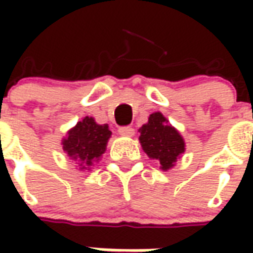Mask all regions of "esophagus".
<instances>
[{"mask_svg":"<svg viewBox=\"0 0 253 253\" xmlns=\"http://www.w3.org/2000/svg\"><path fill=\"white\" fill-rule=\"evenodd\" d=\"M119 134H121V135H126V137H132V135H134V127L131 126L119 127Z\"/></svg>","mask_w":253,"mask_h":253,"instance_id":"obj_1","label":"esophagus"}]
</instances>
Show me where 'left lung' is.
<instances>
[{"instance_id":"obj_1","label":"left lung","mask_w":253,"mask_h":253,"mask_svg":"<svg viewBox=\"0 0 253 253\" xmlns=\"http://www.w3.org/2000/svg\"><path fill=\"white\" fill-rule=\"evenodd\" d=\"M139 141L145 153L150 159L159 160L161 169L172 168L177 157L184 152L181 135L160 112L149 116V122L139 128Z\"/></svg>"}]
</instances>
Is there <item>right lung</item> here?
<instances>
[{"label":"right lung","instance_id":"1","mask_svg":"<svg viewBox=\"0 0 253 253\" xmlns=\"http://www.w3.org/2000/svg\"><path fill=\"white\" fill-rule=\"evenodd\" d=\"M111 137L108 125H97L93 118H84L74 128L67 132L62 142L63 150L73 160L81 161L80 169H86L100 159Z\"/></svg>","mask_w":253,"mask_h":253}]
</instances>
